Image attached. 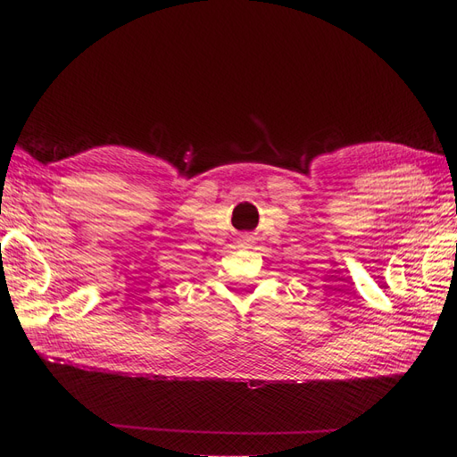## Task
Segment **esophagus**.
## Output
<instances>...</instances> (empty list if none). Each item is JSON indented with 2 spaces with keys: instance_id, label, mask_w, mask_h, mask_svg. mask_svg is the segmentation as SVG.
<instances>
[{
  "instance_id": "obj_1",
  "label": "esophagus",
  "mask_w": 457,
  "mask_h": 457,
  "mask_svg": "<svg viewBox=\"0 0 457 457\" xmlns=\"http://www.w3.org/2000/svg\"><path fill=\"white\" fill-rule=\"evenodd\" d=\"M244 241H245V244H249V241H251V239H244Z\"/></svg>"
}]
</instances>
